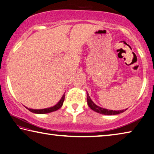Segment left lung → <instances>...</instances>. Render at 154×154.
<instances>
[{"label":"left lung","instance_id":"8db88e82","mask_svg":"<svg viewBox=\"0 0 154 154\" xmlns=\"http://www.w3.org/2000/svg\"><path fill=\"white\" fill-rule=\"evenodd\" d=\"M87 101H88V106L92 109V110L98 112V113H100V114H106V115H115V114L122 113V112H123L127 109H123V110L113 111V110H109V109H107L105 108H102L101 107L97 106L96 104L94 103V102L92 101L91 99H90L88 93H87Z\"/></svg>","mask_w":154,"mask_h":154}]
</instances>
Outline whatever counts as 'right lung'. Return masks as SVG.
<instances>
[{"instance_id":"add662e5","label":"right lung","mask_w":154,"mask_h":154,"mask_svg":"<svg viewBox=\"0 0 154 154\" xmlns=\"http://www.w3.org/2000/svg\"><path fill=\"white\" fill-rule=\"evenodd\" d=\"M64 97L65 95H63V97H62V99H60V101L58 102L57 104H56L55 106L51 107V108H45V109H30V108H27L29 111L31 112H33V113H36V114H46V113H49V112H52L57 110L58 109H60L61 107L62 106L63 103H64Z\"/></svg>"}]
</instances>
